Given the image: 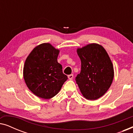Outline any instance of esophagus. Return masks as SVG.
<instances>
[{
  "label": "esophagus",
  "mask_w": 133,
  "mask_h": 133,
  "mask_svg": "<svg viewBox=\"0 0 133 133\" xmlns=\"http://www.w3.org/2000/svg\"><path fill=\"white\" fill-rule=\"evenodd\" d=\"M69 80H72V78H73V74H70V75H68V76Z\"/></svg>",
  "instance_id": "obj_1"
}]
</instances>
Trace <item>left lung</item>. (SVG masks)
I'll return each instance as SVG.
<instances>
[{"label": "left lung", "mask_w": 133, "mask_h": 133, "mask_svg": "<svg viewBox=\"0 0 133 133\" xmlns=\"http://www.w3.org/2000/svg\"><path fill=\"white\" fill-rule=\"evenodd\" d=\"M81 61V71L76 77L82 94L94 101L104 95L113 81L114 68L105 48L98 43H90L77 49Z\"/></svg>", "instance_id": "obj_1"}]
</instances>
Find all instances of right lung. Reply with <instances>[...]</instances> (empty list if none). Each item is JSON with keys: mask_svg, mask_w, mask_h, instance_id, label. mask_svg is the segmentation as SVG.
<instances>
[{"mask_svg": "<svg viewBox=\"0 0 133 133\" xmlns=\"http://www.w3.org/2000/svg\"><path fill=\"white\" fill-rule=\"evenodd\" d=\"M60 50L50 43L36 46L25 60L23 79L31 91L37 97L50 99L60 91L68 77L57 62Z\"/></svg>", "mask_w": 133, "mask_h": 133, "instance_id": "1", "label": "right lung"}]
</instances>
